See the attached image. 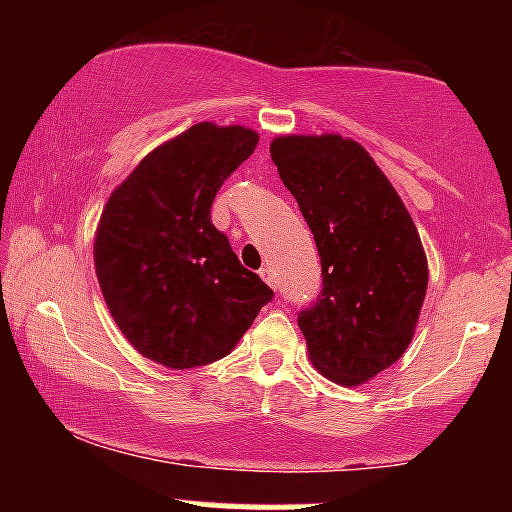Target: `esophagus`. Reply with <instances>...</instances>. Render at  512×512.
<instances>
[{
    "label": "esophagus",
    "instance_id": "obj_1",
    "mask_svg": "<svg viewBox=\"0 0 512 512\" xmlns=\"http://www.w3.org/2000/svg\"><path fill=\"white\" fill-rule=\"evenodd\" d=\"M260 276H262L264 281H267L269 286H272V289H276V274H274V269L269 267V264H267V267L260 269Z\"/></svg>",
    "mask_w": 512,
    "mask_h": 512
}]
</instances>
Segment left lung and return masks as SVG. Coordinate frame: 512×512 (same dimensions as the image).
Listing matches in <instances>:
<instances>
[{"label": "left lung", "instance_id": "8db88e82", "mask_svg": "<svg viewBox=\"0 0 512 512\" xmlns=\"http://www.w3.org/2000/svg\"><path fill=\"white\" fill-rule=\"evenodd\" d=\"M269 154L320 252L322 291L298 315L310 363L337 385L366 383L414 337L428 286L419 231L354 139L289 134Z\"/></svg>", "mask_w": 512, "mask_h": 512}]
</instances>
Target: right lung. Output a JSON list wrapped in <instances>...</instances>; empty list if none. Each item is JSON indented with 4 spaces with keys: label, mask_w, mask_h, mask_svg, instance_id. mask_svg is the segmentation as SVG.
Returning a JSON list of instances; mask_svg holds the SVG:
<instances>
[{
    "label": "right lung",
    "mask_w": 512,
    "mask_h": 512,
    "mask_svg": "<svg viewBox=\"0 0 512 512\" xmlns=\"http://www.w3.org/2000/svg\"><path fill=\"white\" fill-rule=\"evenodd\" d=\"M257 132L197 122L142 158L110 195L93 262L110 315L139 354L173 370L231 354L274 291L211 223L223 180Z\"/></svg>",
    "instance_id": "obj_1"
}]
</instances>
